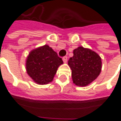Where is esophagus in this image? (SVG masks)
<instances>
[{"instance_id":"esophagus-1","label":"esophagus","mask_w":121,"mask_h":121,"mask_svg":"<svg viewBox=\"0 0 121 121\" xmlns=\"http://www.w3.org/2000/svg\"><path fill=\"white\" fill-rule=\"evenodd\" d=\"M63 61L64 63H67V56H64V57H63Z\"/></svg>"}]
</instances>
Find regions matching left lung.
<instances>
[{"instance_id": "left-lung-1", "label": "left lung", "mask_w": 121, "mask_h": 121, "mask_svg": "<svg viewBox=\"0 0 121 121\" xmlns=\"http://www.w3.org/2000/svg\"><path fill=\"white\" fill-rule=\"evenodd\" d=\"M73 83L76 86H88L99 76L102 69L100 56L90 48L79 47L73 50L68 61Z\"/></svg>"}]
</instances>
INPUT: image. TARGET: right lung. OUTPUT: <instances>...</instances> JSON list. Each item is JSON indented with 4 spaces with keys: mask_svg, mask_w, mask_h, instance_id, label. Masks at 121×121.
I'll return each instance as SVG.
<instances>
[{
    "mask_svg": "<svg viewBox=\"0 0 121 121\" xmlns=\"http://www.w3.org/2000/svg\"><path fill=\"white\" fill-rule=\"evenodd\" d=\"M63 63L57 53L45 45L30 51L26 60V70L34 82L45 85L52 81L58 67Z\"/></svg>",
    "mask_w": 121,
    "mask_h": 121,
    "instance_id": "right-lung-1",
    "label": "right lung"
}]
</instances>
